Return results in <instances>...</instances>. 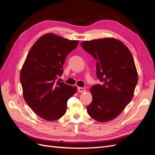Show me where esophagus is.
Wrapping results in <instances>:
<instances>
[{"mask_svg": "<svg viewBox=\"0 0 155 155\" xmlns=\"http://www.w3.org/2000/svg\"><path fill=\"white\" fill-rule=\"evenodd\" d=\"M78 91L79 92H85V88H83V87H78Z\"/></svg>", "mask_w": 155, "mask_h": 155, "instance_id": "esophagus-1", "label": "esophagus"}]
</instances>
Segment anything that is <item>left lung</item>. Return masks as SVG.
<instances>
[{
	"instance_id": "left-lung-1",
	"label": "left lung",
	"mask_w": 155,
	"mask_h": 155,
	"mask_svg": "<svg viewBox=\"0 0 155 155\" xmlns=\"http://www.w3.org/2000/svg\"><path fill=\"white\" fill-rule=\"evenodd\" d=\"M82 48L96 61L97 78L101 84L90 91L92 101L88 113L100 122L116 118L133 99L138 83V73L130 50L114 38L85 41Z\"/></svg>"
}]
</instances>
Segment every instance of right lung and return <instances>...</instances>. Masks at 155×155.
<instances>
[{
    "label": "right lung",
    "mask_w": 155,
    "mask_h": 155,
    "mask_svg": "<svg viewBox=\"0 0 155 155\" xmlns=\"http://www.w3.org/2000/svg\"><path fill=\"white\" fill-rule=\"evenodd\" d=\"M79 41L68 40L51 33L41 36L31 46L22 65L20 81L23 97L35 113L47 121L65 114L67 101L76 87L58 81L67 55Z\"/></svg>",
    "instance_id": "add662e5"
}]
</instances>
